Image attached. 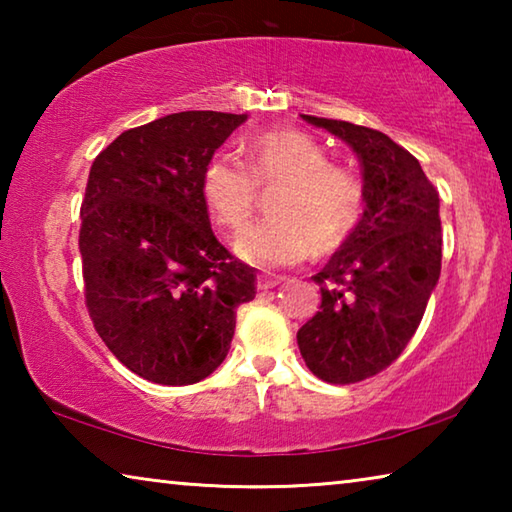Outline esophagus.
<instances>
[{
  "label": "esophagus",
  "instance_id": "1",
  "mask_svg": "<svg viewBox=\"0 0 512 512\" xmlns=\"http://www.w3.org/2000/svg\"><path fill=\"white\" fill-rule=\"evenodd\" d=\"M282 282V277H275V275H257V289L259 291H268L277 287V284Z\"/></svg>",
  "mask_w": 512,
  "mask_h": 512
}]
</instances>
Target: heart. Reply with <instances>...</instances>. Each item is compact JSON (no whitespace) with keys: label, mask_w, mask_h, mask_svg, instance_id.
Instances as JSON below:
<instances>
[{"label":"heart","mask_w":512,"mask_h":512,"mask_svg":"<svg viewBox=\"0 0 512 512\" xmlns=\"http://www.w3.org/2000/svg\"><path fill=\"white\" fill-rule=\"evenodd\" d=\"M246 164L214 155L201 176V196L221 228L241 232L255 212L257 187L277 189L273 216L237 239V255L262 268L291 266L311 250L325 255L357 228L363 185L350 169L332 164L314 137L293 128L257 133L244 144Z\"/></svg>","instance_id":"1"}]
</instances>
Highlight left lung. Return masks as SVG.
I'll use <instances>...</instances> for the list:
<instances>
[{
    "mask_svg": "<svg viewBox=\"0 0 512 512\" xmlns=\"http://www.w3.org/2000/svg\"><path fill=\"white\" fill-rule=\"evenodd\" d=\"M359 155L357 228L314 280L320 311L298 329L307 368L327 384H357L404 352L440 277V198L420 162L375 128L302 115Z\"/></svg>",
    "mask_w": 512,
    "mask_h": 512,
    "instance_id": "8db88e82",
    "label": "left lung"
}]
</instances>
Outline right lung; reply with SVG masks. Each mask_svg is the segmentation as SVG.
Masks as SVG:
<instances>
[{
  "mask_svg": "<svg viewBox=\"0 0 512 512\" xmlns=\"http://www.w3.org/2000/svg\"><path fill=\"white\" fill-rule=\"evenodd\" d=\"M246 115L187 110L131 128L92 162L81 203L85 307L135 375L187 386L221 366L255 268L219 244L201 196L214 151Z\"/></svg>",
  "mask_w": 512,
  "mask_h": 512,
  "instance_id": "add662e5",
  "label": "right lung"
}]
</instances>
